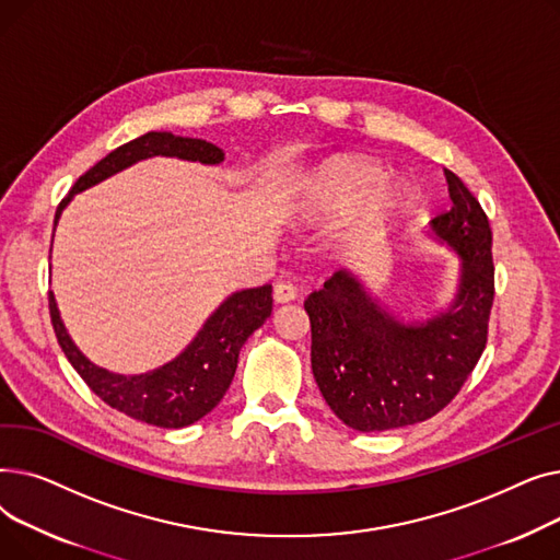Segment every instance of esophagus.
Instances as JSON below:
<instances>
[{
	"label": "esophagus",
	"instance_id": "34e87169",
	"mask_svg": "<svg viewBox=\"0 0 560 560\" xmlns=\"http://www.w3.org/2000/svg\"><path fill=\"white\" fill-rule=\"evenodd\" d=\"M300 298V290L288 283V281H281L275 285V302L277 304H288V302H295Z\"/></svg>",
	"mask_w": 560,
	"mask_h": 560
}]
</instances>
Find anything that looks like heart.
<instances>
[{
	"instance_id": "b5f03b06",
	"label": "heart",
	"mask_w": 560,
	"mask_h": 560,
	"mask_svg": "<svg viewBox=\"0 0 560 560\" xmlns=\"http://www.w3.org/2000/svg\"><path fill=\"white\" fill-rule=\"evenodd\" d=\"M386 172L365 156H340L322 167L306 186L302 211L311 220H329L354 209L345 229L351 235L372 231L390 220L408 197L401 184L384 180Z\"/></svg>"
}]
</instances>
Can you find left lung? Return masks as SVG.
Returning a JSON list of instances; mask_svg holds the SVG:
<instances>
[{
	"label": "left lung",
	"instance_id": "obj_1",
	"mask_svg": "<svg viewBox=\"0 0 560 560\" xmlns=\"http://www.w3.org/2000/svg\"><path fill=\"white\" fill-rule=\"evenodd\" d=\"M447 174L452 211L429 222V238L458 258L452 302L404 319L351 270H338L304 302L311 368L334 413L363 433L418 424L443 410L486 349L494 298L492 233L475 195Z\"/></svg>",
	"mask_w": 560,
	"mask_h": 560
}]
</instances>
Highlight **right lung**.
<instances>
[{
  "label": "right lung",
  "instance_id": "add662e5",
  "mask_svg": "<svg viewBox=\"0 0 560 560\" xmlns=\"http://www.w3.org/2000/svg\"><path fill=\"white\" fill-rule=\"evenodd\" d=\"M154 156H170L192 163L199 161L203 165H218L224 161L220 147L201 138H184L170 131L144 133L122 147H117L106 159H102L83 176H79L68 197L58 203L54 231L74 195ZM49 313L54 334L63 349V354L85 381L88 388L100 399L138 422H147L161 429H182L201 420L206 413H211L229 390L235 368H238L241 347L258 327H262V322L272 313V285L265 283L260 288L231 292L206 317L201 329L186 345L179 357H174L172 361L142 374L110 372L88 359L70 338L61 313H58L54 292H49Z\"/></svg>",
  "mask_w": 560,
  "mask_h": 560
}]
</instances>
